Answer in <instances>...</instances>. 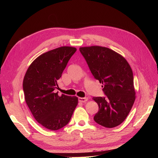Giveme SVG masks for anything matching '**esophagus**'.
Masks as SVG:
<instances>
[{"mask_svg": "<svg viewBox=\"0 0 158 158\" xmlns=\"http://www.w3.org/2000/svg\"><path fill=\"white\" fill-rule=\"evenodd\" d=\"M78 101L80 102L84 103V102L88 101V98H78Z\"/></svg>", "mask_w": 158, "mask_h": 158, "instance_id": "esophagus-1", "label": "esophagus"}]
</instances>
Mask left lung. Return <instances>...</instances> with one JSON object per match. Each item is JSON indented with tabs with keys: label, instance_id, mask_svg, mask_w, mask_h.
<instances>
[{
	"label": "left lung",
	"instance_id": "obj_1",
	"mask_svg": "<svg viewBox=\"0 0 158 158\" xmlns=\"http://www.w3.org/2000/svg\"><path fill=\"white\" fill-rule=\"evenodd\" d=\"M94 77L103 84L105 97H94L99 106L94 117L99 125L113 128L125 120L135 100L132 70L127 60L107 47H80Z\"/></svg>",
	"mask_w": 158,
	"mask_h": 158
}]
</instances>
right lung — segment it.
I'll return each instance as SVG.
<instances>
[{"instance_id": "add662e5", "label": "right lung", "mask_w": 158, "mask_h": 158, "mask_svg": "<svg viewBox=\"0 0 158 158\" xmlns=\"http://www.w3.org/2000/svg\"><path fill=\"white\" fill-rule=\"evenodd\" d=\"M72 47H61L39 56L27 70L23 81L25 100L33 117L47 129L56 131L69 123L78 98L55 93L58 80L71 56Z\"/></svg>"}]
</instances>
